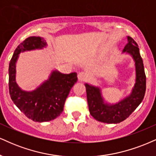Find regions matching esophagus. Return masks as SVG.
Returning a JSON list of instances; mask_svg holds the SVG:
<instances>
[{
    "instance_id": "1",
    "label": "esophagus",
    "mask_w": 156,
    "mask_h": 156,
    "mask_svg": "<svg viewBox=\"0 0 156 156\" xmlns=\"http://www.w3.org/2000/svg\"><path fill=\"white\" fill-rule=\"evenodd\" d=\"M77 77L80 81H85L88 78V75H87V73L84 72V71H81V72H80L78 74Z\"/></svg>"
}]
</instances>
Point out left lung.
I'll list each match as a JSON object with an SVG mask.
<instances>
[{
    "label": "left lung",
    "instance_id": "8db88e82",
    "mask_svg": "<svg viewBox=\"0 0 156 156\" xmlns=\"http://www.w3.org/2000/svg\"><path fill=\"white\" fill-rule=\"evenodd\" d=\"M128 43L122 53L131 57L135 66V82L131 93L116 103H109L102 95L99 86L85 83L87 103L90 115L98 121L106 123H119L123 121L143 100L146 90V76L143 60L136 42L127 36Z\"/></svg>",
    "mask_w": 156,
    "mask_h": 156
}]
</instances>
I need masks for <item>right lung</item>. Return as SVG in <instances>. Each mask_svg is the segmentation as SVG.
Instances as JSON below:
<instances>
[{
    "instance_id": "right-lung-1",
    "label": "right lung",
    "mask_w": 156,
    "mask_h": 156,
    "mask_svg": "<svg viewBox=\"0 0 156 156\" xmlns=\"http://www.w3.org/2000/svg\"><path fill=\"white\" fill-rule=\"evenodd\" d=\"M47 41L39 36H30L14 50L9 67V94L14 104L29 119L35 122H47L58 118L71 87L77 82V74H63L57 69L51 71L47 80L30 91L24 90L16 81V62L21 52L43 49Z\"/></svg>"
}]
</instances>
